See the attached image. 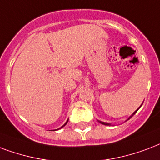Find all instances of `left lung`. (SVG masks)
<instances>
[{
  "instance_id": "left-lung-1",
  "label": "left lung",
  "mask_w": 160,
  "mask_h": 160,
  "mask_svg": "<svg viewBox=\"0 0 160 160\" xmlns=\"http://www.w3.org/2000/svg\"><path fill=\"white\" fill-rule=\"evenodd\" d=\"M140 107H141V106H140ZM139 108H140V107H139ZM139 108H138V109H139ZM138 110H137V111H138ZM137 111H135V112H134L132 113V116H131V117H130V118H128V119H130V118H131L132 117V116H133L134 114H135V113L137 112ZM99 122H100V121H99ZM101 122V123H102V124H104V125H110V123H106V122Z\"/></svg>"
}]
</instances>
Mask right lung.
<instances>
[{"label": "right lung", "mask_w": 160, "mask_h": 160, "mask_svg": "<svg viewBox=\"0 0 160 160\" xmlns=\"http://www.w3.org/2000/svg\"><path fill=\"white\" fill-rule=\"evenodd\" d=\"M67 122H68V121H67L66 122H65V124H64V126H65V125H66V124H67ZM64 126H62V127H61V128H63V127H64Z\"/></svg>", "instance_id": "obj_1"}]
</instances>
